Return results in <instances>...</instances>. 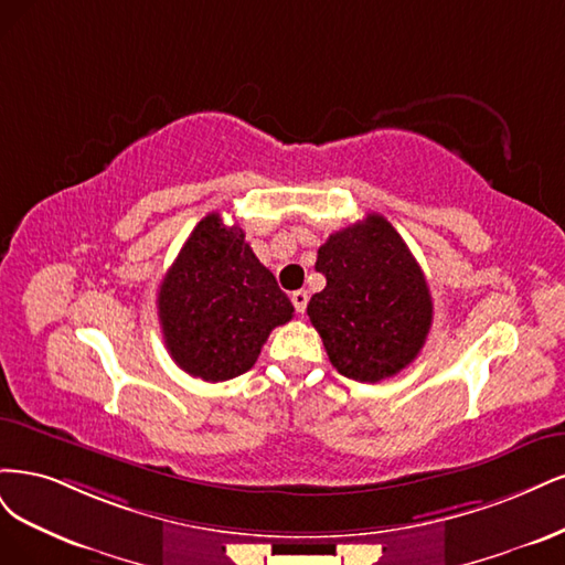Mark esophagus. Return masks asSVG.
Returning a JSON list of instances; mask_svg holds the SVG:
<instances>
[{"label":"esophagus","instance_id":"1","mask_svg":"<svg viewBox=\"0 0 565 565\" xmlns=\"http://www.w3.org/2000/svg\"><path fill=\"white\" fill-rule=\"evenodd\" d=\"M290 300H294V307H296V312H305L307 309V300H309V296H307V290H294V294H290Z\"/></svg>","mask_w":565,"mask_h":565}]
</instances>
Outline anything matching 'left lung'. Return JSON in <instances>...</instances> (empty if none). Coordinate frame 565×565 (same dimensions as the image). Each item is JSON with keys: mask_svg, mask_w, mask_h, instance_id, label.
<instances>
[{"mask_svg": "<svg viewBox=\"0 0 565 565\" xmlns=\"http://www.w3.org/2000/svg\"><path fill=\"white\" fill-rule=\"evenodd\" d=\"M326 288L307 305L326 354L344 377L380 382L420 354L431 296L420 265L377 213L333 232L317 253Z\"/></svg>", "mask_w": 565, "mask_h": 565, "instance_id": "obj_1", "label": "left lung"}]
</instances>
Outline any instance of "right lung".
<instances>
[{"label": "right lung", "mask_w": 565, "mask_h": 565, "mask_svg": "<svg viewBox=\"0 0 565 565\" xmlns=\"http://www.w3.org/2000/svg\"><path fill=\"white\" fill-rule=\"evenodd\" d=\"M159 323L171 359L192 377L232 380L250 371L271 329L294 305L221 213L199 221L159 286Z\"/></svg>", "instance_id": "add662e5"}]
</instances>
